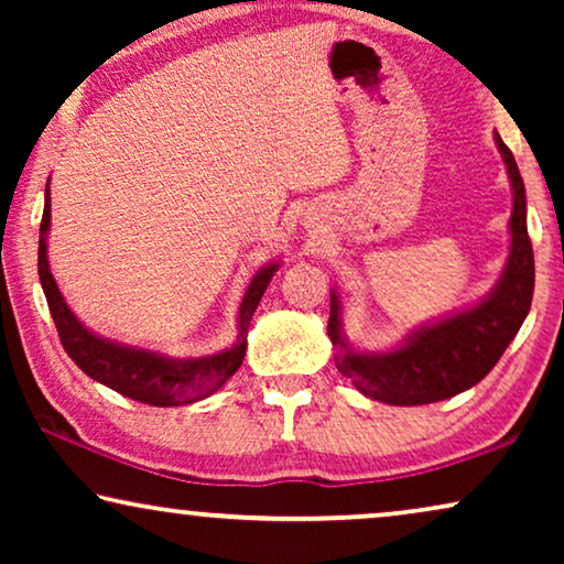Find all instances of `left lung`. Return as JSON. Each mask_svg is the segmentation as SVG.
<instances>
[{
    "label": "left lung",
    "instance_id": "8db88e82",
    "mask_svg": "<svg viewBox=\"0 0 564 564\" xmlns=\"http://www.w3.org/2000/svg\"><path fill=\"white\" fill-rule=\"evenodd\" d=\"M513 187L511 253L488 297L475 307L413 330L398 349L367 354L351 349L341 330V305L330 292L328 336L338 349L336 367L367 398L388 405H426L459 395L482 380L519 334L534 297V249L527 230V189L508 145L496 133Z\"/></svg>",
    "mask_w": 564,
    "mask_h": 564
}]
</instances>
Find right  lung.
I'll return each instance as SVG.
<instances>
[{
	"label": "right lung",
	"instance_id": "1",
	"mask_svg": "<svg viewBox=\"0 0 564 564\" xmlns=\"http://www.w3.org/2000/svg\"><path fill=\"white\" fill-rule=\"evenodd\" d=\"M48 228L51 189L45 187L41 241H37V274H41V284L61 344H64L66 354L76 361V367L84 375L107 384V388L120 392V395L159 408L197 403V400L218 392L236 375V369L241 367L246 357V334H249L253 311H257L267 284L272 282L274 272L280 269L276 261L253 274L249 290H246L241 300V307H238V338L234 346L210 354V357L169 359L161 357V354L135 349V346H122L99 338L76 318L72 307L64 303V295L58 292V284L48 269Z\"/></svg>",
	"mask_w": 564,
	"mask_h": 564
}]
</instances>
